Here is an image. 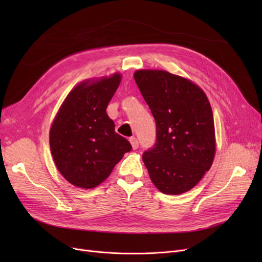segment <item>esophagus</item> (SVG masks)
Returning <instances> with one entry per match:
<instances>
[{
	"instance_id": "obj_1",
	"label": "esophagus",
	"mask_w": 262,
	"mask_h": 262,
	"mask_svg": "<svg viewBox=\"0 0 262 262\" xmlns=\"http://www.w3.org/2000/svg\"><path fill=\"white\" fill-rule=\"evenodd\" d=\"M130 143L132 145L133 149H137L139 147V141H138V139L136 137L130 138Z\"/></svg>"
}]
</instances>
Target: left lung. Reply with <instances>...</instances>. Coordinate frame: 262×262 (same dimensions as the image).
Returning a JSON list of instances; mask_svg holds the SVG:
<instances>
[{"label":"left lung","instance_id":"obj_1","mask_svg":"<svg viewBox=\"0 0 262 262\" xmlns=\"http://www.w3.org/2000/svg\"><path fill=\"white\" fill-rule=\"evenodd\" d=\"M134 80L156 123L155 143L142 155L150 180L163 193H184L210 169L215 154L208 97L166 71L140 70Z\"/></svg>","mask_w":262,"mask_h":262}]
</instances>
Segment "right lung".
<instances>
[{
	"label": "right lung",
	"mask_w": 262,
	"mask_h": 262,
	"mask_svg": "<svg viewBox=\"0 0 262 262\" xmlns=\"http://www.w3.org/2000/svg\"><path fill=\"white\" fill-rule=\"evenodd\" d=\"M121 76L89 84L71 91L50 129V148L55 165L70 184L91 189L101 184L124 153L130 142L115 131L106 113Z\"/></svg>",
	"instance_id": "1"
}]
</instances>
